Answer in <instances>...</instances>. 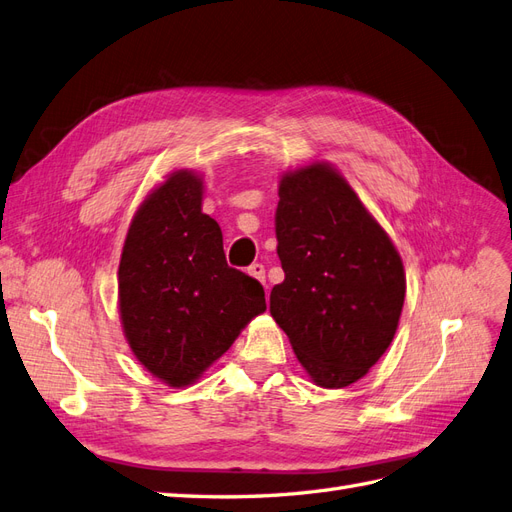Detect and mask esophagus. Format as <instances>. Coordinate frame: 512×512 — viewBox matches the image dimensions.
<instances>
[{"instance_id":"esophagus-1","label":"esophagus","mask_w":512,"mask_h":512,"mask_svg":"<svg viewBox=\"0 0 512 512\" xmlns=\"http://www.w3.org/2000/svg\"><path fill=\"white\" fill-rule=\"evenodd\" d=\"M248 275H250V277H254V279H258L262 286H264V284H267V277H264V267H262V264H260V262L252 264V267L248 269Z\"/></svg>"}]
</instances>
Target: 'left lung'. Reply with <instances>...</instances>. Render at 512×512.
<instances>
[{"instance_id":"1","label":"left lung","mask_w":512,"mask_h":512,"mask_svg":"<svg viewBox=\"0 0 512 512\" xmlns=\"http://www.w3.org/2000/svg\"><path fill=\"white\" fill-rule=\"evenodd\" d=\"M275 214L286 279L269 311L307 377L339 390L362 379L392 345L407 292L390 235L328 161L281 173Z\"/></svg>"}]
</instances>
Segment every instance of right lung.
Listing matches in <instances>:
<instances>
[{
  "label": "right lung",
  "mask_w": 512,
  "mask_h": 512,
  "mask_svg": "<svg viewBox=\"0 0 512 512\" xmlns=\"http://www.w3.org/2000/svg\"><path fill=\"white\" fill-rule=\"evenodd\" d=\"M203 173L173 169L139 203L118 264V315L137 362L175 390L201 379L267 311L256 279L231 269L203 214Z\"/></svg>",
  "instance_id": "1"
}]
</instances>
